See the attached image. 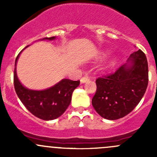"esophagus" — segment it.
Listing matches in <instances>:
<instances>
[{
    "mask_svg": "<svg viewBox=\"0 0 157 157\" xmlns=\"http://www.w3.org/2000/svg\"><path fill=\"white\" fill-rule=\"evenodd\" d=\"M89 80H90V78H89L88 77H83L81 79H80V83H86V81H88Z\"/></svg>",
    "mask_w": 157,
    "mask_h": 157,
    "instance_id": "1",
    "label": "esophagus"
}]
</instances>
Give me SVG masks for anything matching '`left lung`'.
Instances as JSON below:
<instances>
[{
	"label": "left lung",
	"mask_w": 157,
	"mask_h": 157,
	"mask_svg": "<svg viewBox=\"0 0 157 157\" xmlns=\"http://www.w3.org/2000/svg\"><path fill=\"white\" fill-rule=\"evenodd\" d=\"M96 92L92 105L105 119L123 118L140 102L148 85V64L139 49L130 55L127 63L109 75L96 79Z\"/></svg>",
	"instance_id": "obj_1"
}]
</instances>
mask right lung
Masks as SVG:
<instances>
[{
    "mask_svg": "<svg viewBox=\"0 0 157 157\" xmlns=\"http://www.w3.org/2000/svg\"><path fill=\"white\" fill-rule=\"evenodd\" d=\"M55 39V37L53 36L43 39L54 40ZM23 50L19 53L15 61L13 83L16 93L25 107L35 116L45 121L55 119L61 116L69 106L73 92L80 85V80L74 81L63 79L55 86L44 90H33L26 88L19 80L16 71L17 60Z\"/></svg>",
    "mask_w": 157,
    "mask_h": 157,
    "instance_id": "right-lung-1",
    "label": "right lung"
}]
</instances>
